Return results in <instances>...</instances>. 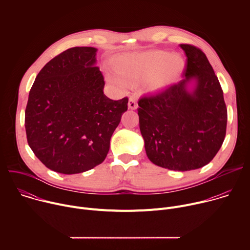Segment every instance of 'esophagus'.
<instances>
[{
    "label": "esophagus",
    "mask_w": 250,
    "mask_h": 250,
    "mask_svg": "<svg viewBox=\"0 0 250 250\" xmlns=\"http://www.w3.org/2000/svg\"><path fill=\"white\" fill-rule=\"evenodd\" d=\"M128 108L131 110H135L137 109V103L136 100L133 97H130L128 100Z\"/></svg>",
    "instance_id": "esophagus-1"
}]
</instances>
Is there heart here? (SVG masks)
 Masks as SVG:
<instances>
[{
	"mask_svg": "<svg viewBox=\"0 0 250 250\" xmlns=\"http://www.w3.org/2000/svg\"><path fill=\"white\" fill-rule=\"evenodd\" d=\"M116 69L119 76L108 75V80L115 86L126 88L150 78L149 90L159 92L175 81L183 69V62L169 52L151 51L122 56Z\"/></svg>",
	"mask_w": 250,
	"mask_h": 250,
	"instance_id": "obj_1",
	"label": "heart"
}]
</instances>
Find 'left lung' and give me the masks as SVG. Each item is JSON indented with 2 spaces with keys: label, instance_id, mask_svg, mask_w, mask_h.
<instances>
[{
  "label": "left lung",
  "instance_id": "left-lung-1",
  "mask_svg": "<svg viewBox=\"0 0 250 250\" xmlns=\"http://www.w3.org/2000/svg\"><path fill=\"white\" fill-rule=\"evenodd\" d=\"M187 59L184 79L138 101L139 128L149 160L157 166L189 171L209 163L223 146L228 110L224 92L206 54L180 44ZM196 87L187 86L192 80Z\"/></svg>",
  "mask_w": 250,
  "mask_h": 250
}]
</instances>
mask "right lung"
<instances>
[{"label":"right lung","instance_id":"obj_1","mask_svg":"<svg viewBox=\"0 0 250 250\" xmlns=\"http://www.w3.org/2000/svg\"><path fill=\"white\" fill-rule=\"evenodd\" d=\"M94 47L69 48L47 62L29 91L24 112L27 144L47 168L62 174L101 164L127 110V97L114 101L103 90Z\"/></svg>","mask_w":250,"mask_h":250}]
</instances>
